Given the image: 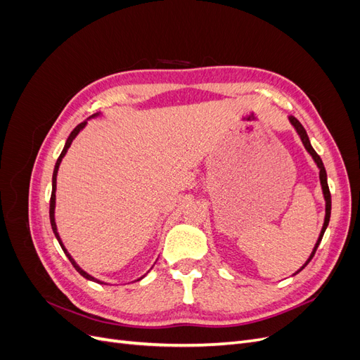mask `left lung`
<instances>
[{"mask_svg":"<svg viewBox=\"0 0 360 360\" xmlns=\"http://www.w3.org/2000/svg\"><path fill=\"white\" fill-rule=\"evenodd\" d=\"M290 123L294 126V129L297 130V134H299V136H300V139H302V143H303L304 148L308 150V153L312 156V159L315 160V163H317V167L320 168V183H321L323 193H324V200H326V217H324V224H323V228H321V233H320V237H319L317 243H315V248H314V250H312L311 257L308 258L307 263H304V266L300 269V270H303L304 267L308 266L309 261L312 259V257H314V254H315V250H317V248H319V245H320V242H321V238H323V234H324V231H326V228H328V225H329V221H330V209H332V200H330V191H329V186H328V174H326V169H324L321 158L317 155V151H315V150L312 148V146H311V143H309V138H308V135H307V130H304V127L300 124V122H299V120H297L296 117L291 115V117H290ZM300 270H297L296 274H299Z\"/></svg>","mask_w":360,"mask_h":360,"instance_id":"left-lung-1","label":"left lung"}]
</instances>
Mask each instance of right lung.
<instances>
[{"mask_svg": "<svg viewBox=\"0 0 360 360\" xmlns=\"http://www.w3.org/2000/svg\"><path fill=\"white\" fill-rule=\"evenodd\" d=\"M97 114H94V115H91V117H96ZM85 124H86V122H82L81 124H78L76 126L73 130H72V134L69 135V138H68V141H66V146H64V148H63V151H61V155H60V158L57 159V163H56V168H53V176H52V193H51V202H49V219H51V226H52V231H53V234H56V237H57V240L60 242V246H61V249L64 250V254L68 255V258L70 259V263L73 264V267L79 271V274L85 278V279H90V281H93V282H97V284H103L102 281H97L96 278H93L91 275H89L86 274V271H84L78 264L75 263V259L70 257V254L66 250V248H64V245L61 243V238H60V236H58V233H57V225H56V217H53V212H56V189H57V172H58V168H60V163H61V160H63V158H64V155L68 153V150H69V147H70V144H72V141L75 139V136L78 135L81 130L85 127Z\"/></svg>", "mask_w": 360, "mask_h": 360, "instance_id": "add662e5", "label": "right lung"}]
</instances>
